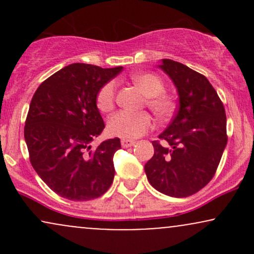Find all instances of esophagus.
Returning a JSON list of instances; mask_svg holds the SVG:
<instances>
[{"label":"esophagus","mask_w":254,"mask_h":254,"mask_svg":"<svg viewBox=\"0 0 254 254\" xmlns=\"http://www.w3.org/2000/svg\"><path fill=\"white\" fill-rule=\"evenodd\" d=\"M121 143H122V147H123V148H129V147H132V145L135 144V141H133V139L123 138L121 141Z\"/></svg>","instance_id":"esophagus-1"}]
</instances>
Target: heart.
<instances>
[{
    "label": "heart",
    "mask_w": 254,
    "mask_h": 254,
    "mask_svg": "<svg viewBox=\"0 0 254 254\" xmlns=\"http://www.w3.org/2000/svg\"><path fill=\"white\" fill-rule=\"evenodd\" d=\"M132 82L137 84L147 95V105L160 118L170 117L176 109V101L171 95L166 94L165 84L157 75L153 72H138L131 76ZM115 81H109L99 89L97 95V106L103 112L113 109L116 101ZM153 127V118L145 111H119L111 116L107 123V130L111 135L123 138H136L147 132Z\"/></svg>",
    "instance_id": "heart-1"
}]
</instances>
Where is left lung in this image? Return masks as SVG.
I'll return each instance as SVG.
<instances>
[{"mask_svg":"<svg viewBox=\"0 0 254 254\" xmlns=\"http://www.w3.org/2000/svg\"><path fill=\"white\" fill-rule=\"evenodd\" d=\"M160 68L179 95V109L171 124L154 141V155L144 166L148 182L171 197H189L215 176L227 145L223 104L208 78L189 66L162 60Z\"/></svg>","mask_w":254,"mask_h":254,"instance_id":"1","label":"left lung"}]
</instances>
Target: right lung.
<instances>
[{
	"mask_svg": "<svg viewBox=\"0 0 254 254\" xmlns=\"http://www.w3.org/2000/svg\"><path fill=\"white\" fill-rule=\"evenodd\" d=\"M123 66L92 64L64 66L38 87L25 123L30 161L43 182L61 197L90 200L110 189L118 137L92 148L105 123L97 106L99 89Z\"/></svg>",
	"mask_w": 254,
	"mask_h": 254,
	"instance_id": "1",
	"label": "right lung"
}]
</instances>
